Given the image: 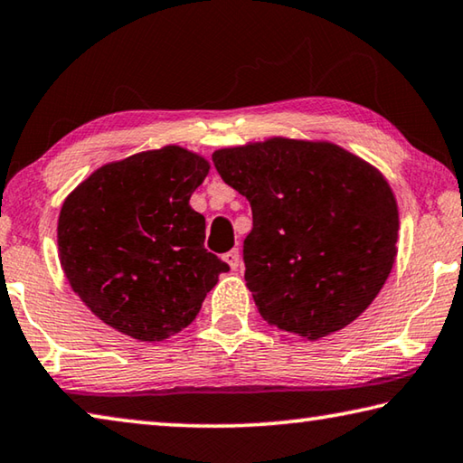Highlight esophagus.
<instances>
[{"mask_svg": "<svg viewBox=\"0 0 463 463\" xmlns=\"http://www.w3.org/2000/svg\"><path fill=\"white\" fill-rule=\"evenodd\" d=\"M223 260L230 264L232 270H236L238 266H240V250L233 248V250H230V252H225L223 254Z\"/></svg>", "mask_w": 463, "mask_h": 463, "instance_id": "esophagus-1", "label": "esophagus"}]
</instances>
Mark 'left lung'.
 <instances>
[{
	"label": "left lung",
	"instance_id": "left-lung-1",
	"mask_svg": "<svg viewBox=\"0 0 463 463\" xmlns=\"http://www.w3.org/2000/svg\"><path fill=\"white\" fill-rule=\"evenodd\" d=\"M213 165L252 207L246 280L269 326L317 339L368 309L399 238L378 170L334 144L285 137L217 150Z\"/></svg>",
	"mask_w": 463,
	"mask_h": 463
}]
</instances>
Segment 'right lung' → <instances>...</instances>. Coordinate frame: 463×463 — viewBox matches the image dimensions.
<instances>
[{
    "instance_id": "right-lung-1",
    "label": "right lung",
    "mask_w": 463,
    "mask_h": 463,
    "mask_svg": "<svg viewBox=\"0 0 463 463\" xmlns=\"http://www.w3.org/2000/svg\"><path fill=\"white\" fill-rule=\"evenodd\" d=\"M209 165L178 146L97 170L64 201L59 256L71 287L109 327L162 342L197 317L230 270L205 248L189 199Z\"/></svg>"
}]
</instances>
